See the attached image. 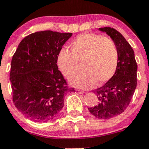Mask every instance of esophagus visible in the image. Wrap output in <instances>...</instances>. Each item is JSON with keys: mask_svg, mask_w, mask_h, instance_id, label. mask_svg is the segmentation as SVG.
<instances>
[{"mask_svg": "<svg viewBox=\"0 0 149 149\" xmlns=\"http://www.w3.org/2000/svg\"><path fill=\"white\" fill-rule=\"evenodd\" d=\"M76 92H78V94H83L84 93V91H83V90H76Z\"/></svg>", "mask_w": 149, "mask_h": 149, "instance_id": "34e87169", "label": "esophagus"}]
</instances>
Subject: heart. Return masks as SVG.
I'll list each match as a JSON object with an SVG mask.
<instances>
[{
  "mask_svg": "<svg viewBox=\"0 0 149 149\" xmlns=\"http://www.w3.org/2000/svg\"><path fill=\"white\" fill-rule=\"evenodd\" d=\"M118 61L116 42L100 34L83 33L71 44V52L61 50L57 62L64 76L69 77L83 63L82 72L69 78L70 84L80 89H90L104 84L115 73Z\"/></svg>",
  "mask_w": 149,
  "mask_h": 149,
  "instance_id": "1",
  "label": "heart"
}]
</instances>
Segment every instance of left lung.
Instances as JSON below:
<instances>
[{
	"instance_id": "8db88e82",
	"label": "left lung",
	"mask_w": 149,
	"mask_h": 149,
	"mask_svg": "<svg viewBox=\"0 0 149 149\" xmlns=\"http://www.w3.org/2000/svg\"><path fill=\"white\" fill-rule=\"evenodd\" d=\"M116 42L118 49V61L113 76L109 81L94 91L99 104L88 110L100 119H109L122 113L129 106L137 84V64L134 52L129 42L120 32L111 27L100 28Z\"/></svg>"
}]
</instances>
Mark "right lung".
<instances>
[{
	"label": "right lung",
	"instance_id": "obj_1",
	"mask_svg": "<svg viewBox=\"0 0 149 149\" xmlns=\"http://www.w3.org/2000/svg\"><path fill=\"white\" fill-rule=\"evenodd\" d=\"M71 33L43 31L26 36L13 56L10 80L15 107L34 122L44 123L57 116L64 97L75 92L58 70L57 59Z\"/></svg>",
	"mask_w": 149,
	"mask_h": 149
}]
</instances>
